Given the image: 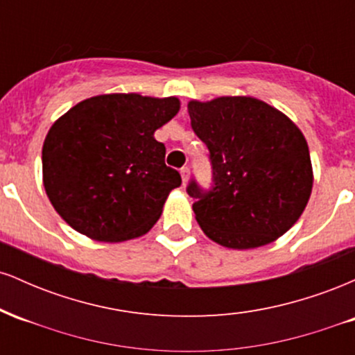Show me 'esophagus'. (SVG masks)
Returning <instances> with one entry per match:
<instances>
[{
  "label": "esophagus",
  "mask_w": 355,
  "mask_h": 355,
  "mask_svg": "<svg viewBox=\"0 0 355 355\" xmlns=\"http://www.w3.org/2000/svg\"><path fill=\"white\" fill-rule=\"evenodd\" d=\"M180 173H182L183 183H187V180H189V177H190V168H189V166H183V168L180 170Z\"/></svg>",
  "instance_id": "esophagus-1"
}]
</instances>
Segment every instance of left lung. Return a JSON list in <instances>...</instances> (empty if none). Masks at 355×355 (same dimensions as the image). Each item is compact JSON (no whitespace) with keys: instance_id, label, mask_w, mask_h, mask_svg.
<instances>
[{"instance_id":"1","label":"left lung","mask_w":355,"mask_h":355,"mask_svg":"<svg viewBox=\"0 0 355 355\" xmlns=\"http://www.w3.org/2000/svg\"><path fill=\"white\" fill-rule=\"evenodd\" d=\"M191 128L210 152L214 185L191 180L193 211L207 237L245 250L291 229L311 198L307 141L282 112L252 96L189 101Z\"/></svg>"}]
</instances>
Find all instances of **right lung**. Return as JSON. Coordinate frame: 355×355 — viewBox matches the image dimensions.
<instances>
[{"label":"right lung","instance_id":"add662e5","mask_svg":"<svg viewBox=\"0 0 355 355\" xmlns=\"http://www.w3.org/2000/svg\"><path fill=\"white\" fill-rule=\"evenodd\" d=\"M180 100L112 93L80 101L53 123L43 144V185L60 217L98 242L144 235L182 185L153 133Z\"/></svg>","mask_w":355,"mask_h":355}]
</instances>
